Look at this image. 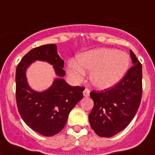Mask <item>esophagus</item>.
<instances>
[{
    "instance_id": "1",
    "label": "esophagus",
    "mask_w": 155,
    "mask_h": 155,
    "mask_svg": "<svg viewBox=\"0 0 155 155\" xmlns=\"http://www.w3.org/2000/svg\"><path fill=\"white\" fill-rule=\"evenodd\" d=\"M83 93H84V97H88L90 94V90L88 89V88H85L84 91L83 92Z\"/></svg>"
}]
</instances>
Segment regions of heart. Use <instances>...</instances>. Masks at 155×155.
I'll list each match as a JSON object with an SVG mask.
<instances>
[{
    "instance_id": "obj_1",
    "label": "heart",
    "mask_w": 155,
    "mask_h": 155,
    "mask_svg": "<svg viewBox=\"0 0 155 155\" xmlns=\"http://www.w3.org/2000/svg\"><path fill=\"white\" fill-rule=\"evenodd\" d=\"M130 57L125 52L114 49L100 48L80 54L77 63L70 60L68 72L75 82L82 81L85 71H92L90 80L94 87L106 89L120 82L127 71Z\"/></svg>"
}]
</instances>
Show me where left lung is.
Listing matches in <instances>:
<instances>
[{"label": "left lung", "instance_id": "8db88e82", "mask_svg": "<svg viewBox=\"0 0 155 155\" xmlns=\"http://www.w3.org/2000/svg\"><path fill=\"white\" fill-rule=\"evenodd\" d=\"M133 67L118 84L104 91H92L94 101L88 119L100 137H113L126 128L139 108L142 95V64L130 51Z\"/></svg>", "mask_w": 155, "mask_h": 155}]
</instances>
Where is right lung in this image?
I'll return each instance as SVG.
<instances>
[{
  "instance_id": "right-lung-1",
  "label": "right lung",
  "mask_w": 155,
  "mask_h": 155,
  "mask_svg": "<svg viewBox=\"0 0 155 155\" xmlns=\"http://www.w3.org/2000/svg\"><path fill=\"white\" fill-rule=\"evenodd\" d=\"M36 60L46 61L53 65L59 78L44 92H36L28 84L25 71ZM64 62L57 53L55 44L35 47L25 54L16 69V101L18 112L26 125L46 137L60 132L65 126L68 115L83 98L84 87H72L63 78Z\"/></svg>"
}]
</instances>
